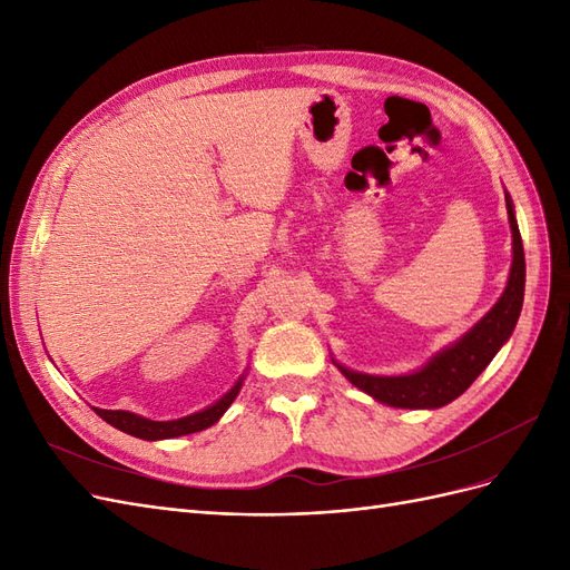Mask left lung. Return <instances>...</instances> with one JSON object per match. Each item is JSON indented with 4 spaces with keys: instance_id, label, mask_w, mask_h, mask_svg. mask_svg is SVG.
Returning a JSON list of instances; mask_svg holds the SVG:
<instances>
[{
    "instance_id": "1",
    "label": "left lung",
    "mask_w": 570,
    "mask_h": 570,
    "mask_svg": "<svg viewBox=\"0 0 570 570\" xmlns=\"http://www.w3.org/2000/svg\"><path fill=\"white\" fill-rule=\"evenodd\" d=\"M507 212L513 235V262L504 295L492 306V312L471 333H465L456 344H452L450 350L440 352L428 366L411 375H366L337 366L352 385L375 396L377 402L400 409H438L454 402L459 394L473 385L475 377L488 368L499 347L511 337L523 306L525 256L509 195Z\"/></svg>"
}]
</instances>
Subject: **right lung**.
Segmentation results:
<instances>
[{"label":"right lung","mask_w":570,"mask_h":570,"mask_svg":"<svg viewBox=\"0 0 570 570\" xmlns=\"http://www.w3.org/2000/svg\"><path fill=\"white\" fill-rule=\"evenodd\" d=\"M239 387H243V381H237V385L220 400L204 409L199 413H193V416H185L178 421H149L142 416H135V413L128 411H107V409H95L99 419H105L109 425L124 430L128 435L142 438V440H166V438H180V435H189V433H199V430L214 425L226 409L233 404V400L237 396Z\"/></svg>","instance_id":"obj_1"}]
</instances>
